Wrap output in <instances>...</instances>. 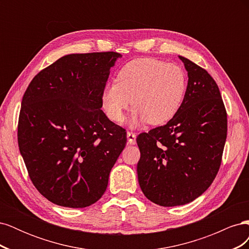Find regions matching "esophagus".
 I'll list each match as a JSON object with an SVG mask.
<instances>
[{"label":"esophagus","instance_id":"1","mask_svg":"<svg viewBox=\"0 0 249 249\" xmlns=\"http://www.w3.org/2000/svg\"><path fill=\"white\" fill-rule=\"evenodd\" d=\"M126 138H127V142H129L130 144H135V143H136V134L134 132H127Z\"/></svg>","mask_w":249,"mask_h":249}]
</instances>
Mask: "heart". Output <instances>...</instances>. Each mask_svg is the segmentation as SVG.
I'll return each mask as SVG.
<instances>
[{
	"mask_svg": "<svg viewBox=\"0 0 249 249\" xmlns=\"http://www.w3.org/2000/svg\"><path fill=\"white\" fill-rule=\"evenodd\" d=\"M187 77L182 67L156 58H138L120 70L117 83L103 92L108 116L123 123L133 101V124H163L178 111L185 99Z\"/></svg>",
	"mask_w": 249,
	"mask_h": 249,
	"instance_id": "b5f03b06",
	"label": "heart"
}]
</instances>
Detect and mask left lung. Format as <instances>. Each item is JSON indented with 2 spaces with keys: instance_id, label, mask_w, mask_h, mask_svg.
I'll return each instance as SVG.
<instances>
[{
  "instance_id": "1",
  "label": "left lung",
  "mask_w": 249,
  "mask_h": 249,
  "mask_svg": "<svg viewBox=\"0 0 249 249\" xmlns=\"http://www.w3.org/2000/svg\"><path fill=\"white\" fill-rule=\"evenodd\" d=\"M188 71L182 106L169 122L137 137L138 182L145 196L162 207L193 201L220 168L228 115L214 79L179 56Z\"/></svg>"
}]
</instances>
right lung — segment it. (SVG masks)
<instances>
[{
	"mask_svg": "<svg viewBox=\"0 0 249 249\" xmlns=\"http://www.w3.org/2000/svg\"><path fill=\"white\" fill-rule=\"evenodd\" d=\"M116 52L71 54L40 71L22 96L18 142L28 175L55 205L99 200L126 143V132L101 110Z\"/></svg>",
	"mask_w": 249,
	"mask_h": 249,
	"instance_id": "1",
	"label": "right lung"
}]
</instances>
